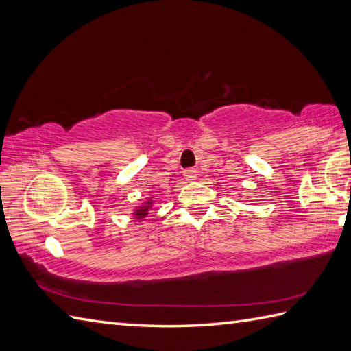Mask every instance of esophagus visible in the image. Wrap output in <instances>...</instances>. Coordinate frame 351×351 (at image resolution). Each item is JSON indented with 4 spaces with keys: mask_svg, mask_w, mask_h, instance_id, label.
<instances>
[{
    "mask_svg": "<svg viewBox=\"0 0 351 351\" xmlns=\"http://www.w3.org/2000/svg\"><path fill=\"white\" fill-rule=\"evenodd\" d=\"M184 178H185V181H189V182L195 181L196 178H197V171H196L195 169H187V170H184Z\"/></svg>",
    "mask_w": 351,
    "mask_h": 351,
    "instance_id": "esophagus-1",
    "label": "esophagus"
}]
</instances>
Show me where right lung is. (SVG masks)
<instances>
[{
  "mask_svg": "<svg viewBox=\"0 0 351 351\" xmlns=\"http://www.w3.org/2000/svg\"><path fill=\"white\" fill-rule=\"evenodd\" d=\"M152 204H154L152 199L147 197V200H146V202H145L143 205H140V206L136 208V210H134L132 215H134V217H136L137 220H143V219L146 217V215L149 214V210H151V208H152Z\"/></svg>",
  "mask_w": 351,
  "mask_h": 351,
  "instance_id": "add662e5",
  "label": "right lung"
}]
</instances>
